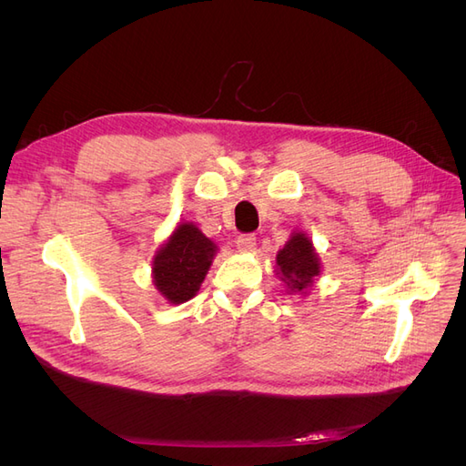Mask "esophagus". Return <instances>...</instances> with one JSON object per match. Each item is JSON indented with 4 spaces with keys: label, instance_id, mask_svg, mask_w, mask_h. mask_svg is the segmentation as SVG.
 I'll use <instances>...</instances> for the list:
<instances>
[{
    "label": "esophagus",
    "instance_id": "1",
    "mask_svg": "<svg viewBox=\"0 0 466 466\" xmlns=\"http://www.w3.org/2000/svg\"><path fill=\"white\" fill-rule=\"evenodd\" d=\"M257 247V237L255 235H241L237 238V248L248 252V250H255Z\"/></svg>",
    "mask_w": 466,
    "mask_h": 466
}]
</instances>
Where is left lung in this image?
I'll use <instances>...</instances> for the list:
<instances>
[{
  "label": "left lung",
  "mask_w": 466,
  "mask_h": 466,
  "mask_svg": "<svg viewBox=\"0 0 466 466\" xmlns=\"http://www.w3.org/2000/svg\"><path fill=\"white\" fill-rule=\"evenodd\" d=\"M320 268L319 252L303 231H293L276 255V276L288 293L307 295L320 276Z\"/></svg>",
  "instance_id": "8db88e82"
}]
</instances>
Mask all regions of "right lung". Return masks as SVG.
Segmentation results:
<instances>
[{
  "instance_id": "right-lung-1",
  "label": "right lung",
  "mask_w": 466,
  "mask_h": 466,
  "mask_svg": "<svg viewBox=\"0 0 466 466\" xmlns=\"http://www.w3.org/2000/svg\"><path fill=\"white\" fill-rule=\"evenodd\" d=\"M216 255L218 245L198 229V225L180 221L153 255L151 278L155 289L168 303H187L198 293Z\"/></svg>"
}]
</instances>
